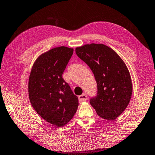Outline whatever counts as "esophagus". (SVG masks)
Instances as JSON below:
<instances>
[{
    "label": "esophagus",
    "mask_w": 155,
    "mask_h": 155,
    "mask_svg": "<svg viewBox=\"0 0 155 155\" xmlns=\"http://www.w3.org/2000/svg\"><path fill=\"white\" fill-rule=\"evenodd\" d=\"M87 100V95L85 94H83L78 96V100H79L80 103L85 102Z\"/></svg>",
    "instance_id": "34e87169"
}]
</instances>
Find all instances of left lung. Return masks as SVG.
Returning a JSON list of instances; mask_svg holds the SVG:
<instances>
[{
  "label": "left lung",
  "instance_id": "8db88e82",
  "mask_svg": "<svg viewBox=\"0 0 155 155\" xmlns=\"http://www.w3.org/2000/svg\"><path fill=\"white\" fill-rule=\"evenodd\" d=\"M76 54L89 66L97 83V95L90 104L103 119H117L128 106L132 94L129 70L117 53L103 44L76 48Z\"/></svg>",
  "mask_w": 155,
  "mask_h": 155
}]
</instances>
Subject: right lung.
<instances>
[{
    "mask_svg": "<svg viewBox=\"0 0 155 155\" xmlns=\"http://www.w3.org/2000/svg\"><path fill=\"white\" fill-rule=\"evenodd\" d=\"M73 51L59 47L43 53L36 60L30 74L31 104L43 119L59 127L72 119L78 106V97L62 77Z\"/></svg>",
    "mask_w": 155,
    "mask_h": 155,
    "instance_id": "1",
    "label": "right lung"
}]
</instances>
